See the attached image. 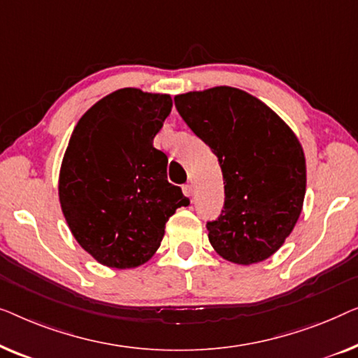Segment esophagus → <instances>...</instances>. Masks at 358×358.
Segmentation results:
<instances>
[{
	"mask_svg": "<svg viewBox=\"0 0 358 358\" xmlns=\"http://www.w3.org/2000/svg\"><path fill=\"white\" fill-rule=\"evenodd\" d=\"M181 189H183V194L185 196H188V198H191V194H193V185L186 183V185L181 186Z\"/></svg>",
	"mask_w": 358,
	"mask_h": 358,
	"instance_id": "esophagus-1",
	"label": "esophagus"
}]
</instances>
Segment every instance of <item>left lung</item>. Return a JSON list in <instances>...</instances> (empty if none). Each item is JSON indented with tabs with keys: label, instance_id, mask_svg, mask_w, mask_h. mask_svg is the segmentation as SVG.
I'll list each match as a JSON object with an SVG mask.
<instances>
[{
	"label": "left lung",
	"instance_id": "obj_1",
	"mask_svg": "<svg viewBox=\"0 0 358 358\" xmlns=\"http://www.w3.org/2000/svg\"><path fill=\"white\" fill-rule=\"evenodd\" d=\"M175 107L222 169L224 209L206 224L213 248L235 264L268 259L292 234L305 199V154L294 131L229 85L177 95Z\"/></svg>",
	"mask_w": 358,
	"mask_h": 358
}]
</instances>
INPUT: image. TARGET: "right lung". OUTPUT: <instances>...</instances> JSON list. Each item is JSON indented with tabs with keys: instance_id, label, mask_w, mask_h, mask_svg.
Masks as SVG:
<instances>
[{
	"instance_id": "1",
	"label": "right lung",
	"mask_w": 358,
	"mask_h": 358,
	"mask_svg": "<svg viewBox=\"0 0 358 358\" xmlns=\"http://www.w3.org/2000/svg\"><path fill=\"white\" fill-rule=\"evenodd\" d=\"M170 112V95L127 87L92 105L73 131L59 170V203L73 236L100 264H144L167 220L189 204L169 183L167 155L152 145Z\"/></svg>"
}]
</instances>
